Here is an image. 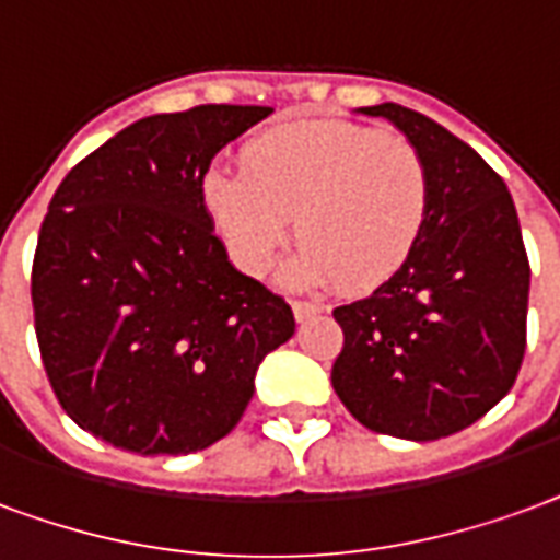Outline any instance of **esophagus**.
<instances>
[{
  "label": "esophagus",
  "mask_w": 560,
  "mask_h": 560,
  "mask_svg": "<svg viewBox=\"0 0 560 560\" xmlns=\"http://www.w3.org/2000/svg\"><path fill=\"white\" fill-rule=\"evenodd\" d=\"M320 312H323V305H317V302H302V300L293 302V317H296L300 323L312 320V317H317Z\"/></svg>",
  "instance_id": "1"
}]
</instances>
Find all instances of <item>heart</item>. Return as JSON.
Instances as JSON below:
<instances>
[{
  "label": "heart",
  "mask_w": 560,
  "mask_h": 560,
  "mask_svg": "<svg viewBox=\"0 0 560 560\" xmlns=\"http://www.w3.org/2000/svg\"><path fill=\"white\" fill-rule=\"evenodd\" d=\"M240 165L201 177L207 217L255 276L272 264L293 219L302 243L284 267L293 288L338 279L343 291H371L407 264L428 222L421 153L362 124H276L243 144Z\"/></svg>",
  "instance_id": "heart-1"
}]
</instances>
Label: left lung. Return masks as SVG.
Masks as SVG:
<instances>
[{
  "mask_svg": "<svg viewBox=\"0 0 560 560\" xmlns=\"http://www.w3.org/2000/svg\"><path fill=\"white\" fill-rule=\"evenodd\" d=\"M421 153L430 213L418 246L371 296L335 308L332 388L359 424L430 442L466 430L511 392L525 355L532 269L508 186L421 112L362 106Z\"/></svg>",
  "mask_w": 560,
  "mask_h": 560,
  "instance_id": "1",
  "label": "left lung"
}]
</instances>
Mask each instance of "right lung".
Returning a JSON list of instances; mask_svg holds the SVG:
<instances>
[{"instance_id": "1", "label": "right lung", "mask_w": 560, "mask_h": 560, "mask_svg": "<svg viewBox=\"0 0 560 560\" xmlns=\"http://www.w3.org/2000/svg\"><path fill=\"white\" fill-rule=\"evenodd\" d=\"M269 106L151 115L73 165L32 264L49 385L82 430L132 454H192L237 428L264 355L296 329L213 231L201 177Z\"/></svg>"}]
</instances>
